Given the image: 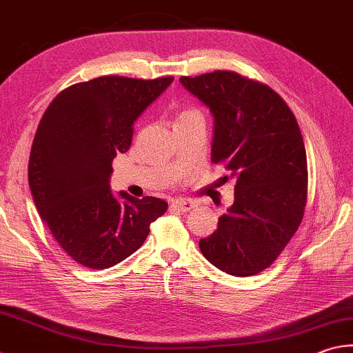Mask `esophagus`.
<instances>
[{
    "instance_id": "34e87169",
    "label": "esophagus",
    "mask_w": 353,
    "mask_h": 353,
    "mask_svg": "<svg viewBox=\"0 0 353 353\" xmlns=\"http://www.w3.org/2000/svg\"><path fill=\"white\" fill-rule=\"evenodd\" d=\"M170 205H172V208L178 209V210H181V212H188V210L195 208V203L189 201V199H174Z\"/></svg>"
}]
</instances>
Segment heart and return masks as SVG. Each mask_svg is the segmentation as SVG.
<instances>
[{
    "mask_svg": "<svg viewBox=\"0 0 353 353\" xmlns=\"http://www.w3.org/2000/svg\"><path fill=\"white\" fill-rule=\"evenodd\" d=\"M194 117H201V112H199L198 109H194V108H184V109H181V110H179L178 114H176L175 123L185 121V119L194 118Z\"/></svg>",
    "mask_w": 353,
    "mask_h": 353,
    "instance_id": "b5f03b06",
    "label": "heart"
}]
</instances>
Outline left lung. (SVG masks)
<instances>
[{
	"label": "left lung",
	"instance_id": "1",
	"mask_svg": "<svg viewBox=\"0 0 353 353\" xmlns=\"http://www.w3.org/2000/svg\"><path fill=\"white\" fill-rule=\"evenodd\" d=\"M179 81L214 115L212 161L236 178L234 205L199 249L225 274L256 275L280 256L304 216L307 158L300 125L274 89L234 70Z\"/></svg>",
	"mask_w": 353,
	"mask_h": 353
}]
</instances>
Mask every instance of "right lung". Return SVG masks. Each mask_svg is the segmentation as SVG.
Here are the masks:
<instances>
[{"label": "right lung", "mask_w": 353, "mask_h": 353, "mask_svg": "<svg viewBox=\"0 0 353 353\" xmlns=\"http://www.w3.org/2000/svg\"><path fill=\"white\" fill-rule=\"evenodd\" d=\"M174 77L104 75L59 92L38 124L29 158L37 209L63 250L89 269H108L141 248L168 210L161 198L112 195L117 154L128 152L134 123Z\"/></svg>", "instance_id": "right-lung-1"}]
</instances>
